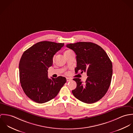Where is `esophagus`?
Here are the masks:
<instances>
[{
	"mask_svg": "<svg viewBox=\"0 0 133 133\" xmlns=\"http://www.w3.org/2000/svg\"><path fill=\"white\" fill-rule=\"evenodd\" d=\"M71 80V79L69 78H66V81L68 82V81H70Z\"/></svg>",
	"mask_w": 133,
	"mask_h": 133,
	"instance_id": "1",
	"label": "esophagus"
}]
</instances>
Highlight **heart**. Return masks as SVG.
<instances>
[{
	"mask_svg": "<svg viewBox=\"0 0 133 133\" xmlns=\"http://www.w3.org/2000/svg\"><path fill=\"white\" fill-rule=\"evenodd\" d=\"M65 52H66V51H65Z\"/></svg>",
	"mask_w": 133,
	"mask_h": 133,
	"instance_id": "heart-1",
	"label": "heart"
}]
</instances>
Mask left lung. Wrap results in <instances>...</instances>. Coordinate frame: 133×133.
Returning a JSON list of instances; mask_svg holds the SVG:
<instances>
[{"label":"left lung","instance_id":"left-lung-1","mask_svg":"<svg viewBox=\"0 0 133 133\" xmlns=\"http://www.w3.org/2000/svg\"><path fill=\"white\" fill-rule=\"evenodd\" d=\"M66 46L76 54V74L87 72L85 82L79 78L73 80L77 87L72 93L77 99L86 103H93L107 93L113 74L112 63L105 51L99 45L90 42L70 43Z\"/></svg>","mask_w":133,"mask_h":133}]
</instances>
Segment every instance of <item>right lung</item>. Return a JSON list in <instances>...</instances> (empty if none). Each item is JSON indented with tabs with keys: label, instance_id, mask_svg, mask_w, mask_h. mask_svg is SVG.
Returning <instances> with one entry per match:
<instances>
[{
	"label": "right lung",
	"instance_id": "1",
	"mask_svg": "<svg viewBox=\"0 0 133 133\" xmlns=\"http://www.w3.org/2000/svg\"><path fill=\"white\" fill-rule=\"evenodd\" d=\"M64 44L41 41L23 53L19 63L20 82L25 95L33 101L43 103L52 100L66 82L64 77L49 78L48 76L54 55Z\"/></svg>",
	"mask_w": 133,
	"mask_h": 133
}]
</instances>
